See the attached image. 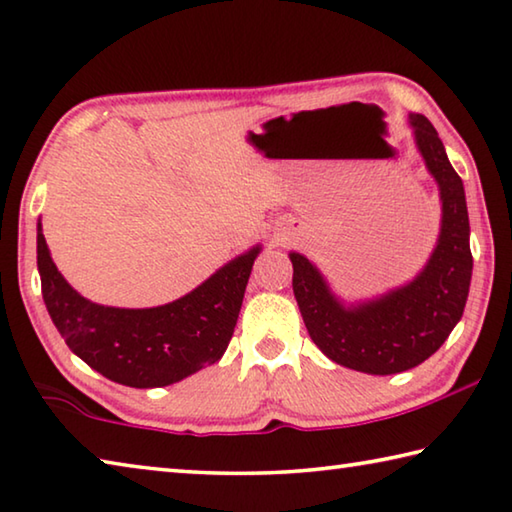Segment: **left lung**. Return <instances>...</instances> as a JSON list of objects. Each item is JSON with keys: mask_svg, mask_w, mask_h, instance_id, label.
Instances as JSON below:
<instances>
[{"mask_svg": "<svg viewBox=\"0 0 512 512\" xmlns=\"http://www.w3.org/2000/svg\"><path fill=\"white\" fill-rule=\"evenodd\" d=\"M427 170L443 201L441 235L423 273L376 302L345 309L309 259L291 253L293 293L309 336L338 365L387 376L421 365L450 336L468 300L472 253L461 176L430 120L410 116Z\"/></svg>", "mask_w": 512, "mask_h": 512, "instance_id": "8db88e82", "label": "left lung"}]
</instances>
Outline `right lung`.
Masks as SVG:
<instances>
[{"instance_id":"right-lung-1","label":"right lung","mask_w":512,"mask_h":512,"mask_svg":"<svg viewBox=\"0 0 512 512\" xmlns=\"http://www.w3.org/2000/svg\"><path fill=\"white\" fill-rule=\"evenodd\" d=\"M259 246L156 309H114L85 300L64 282L37 228L44 304L69 349L120 385L147 389L179 383L217 362L228 347Z\"/></svg>"}]
</instances>
